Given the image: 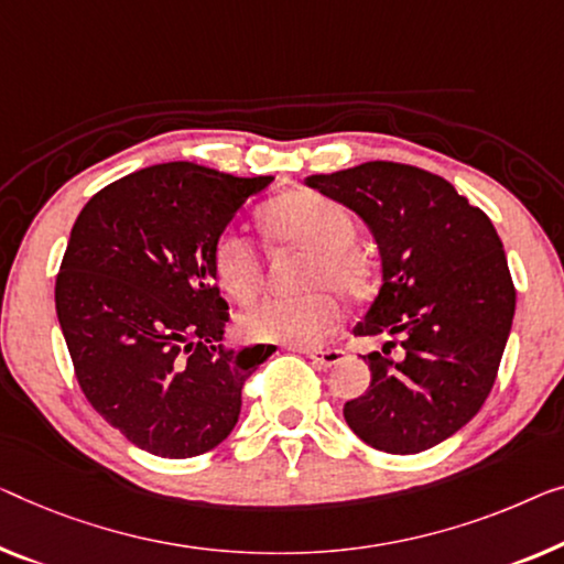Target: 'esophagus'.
<instances>
[{
  "label": "esophagus",
  "instance_id": "obj_1",
  "mask_svg": "<svg viewBox=\"0 0 564 564\" xmlns=\"http://www.w3.org/2000/svg\"><path fill=\"white\" fill-rule=\"evenodd\" d=\"M304 355L311 359V362H316V365H322V367H332V365H339L341 359H344V355H347V351H344L341 347H326V349H322V347H306Z\"/></svg>",
  "mask_w": 564,
  "mask_h": 564
}]
</instances>
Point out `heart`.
<instances>
[{"label": "heart", "mask_w": 564, "mask_h": 564, "mask_svg": "<svg viewBox=\"0 0 564 564\" xmlns=\"http://www.w3.org/2000/svg\"><path fill=\"white\" fill-rule=\"evenodd\" d=\"M258 217L273 246L311 250L306 285H332L347 299H362L369 291L372 258L355 242V217L339 202L293 189L265 202ZM213 271L235 301L248 304L263 283V258L248 235L228 230L213 246ZM339 322V299L329 289H316L304 296L260 301L240 318V332L250 341L311 347L324 341Z\"/></svg>", "instance_id": "heart-1"}]
</instances>
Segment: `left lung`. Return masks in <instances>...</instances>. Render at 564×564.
I'll use <instances>...</instances> for the list:
<instances>
[{
  "label": "left lung",
  "instance_id": "left-lung-1",
  "mask_svg": "<svg viewBox=\"0 0 564 564\" xmlns=\"http://www.w3.org/2000/svg\"><path fill=\"white\" fill-rule=\"evenodd\" d=\"M306 184L355 209L382 253L380 296L355 334L392 339L365 357L372 382L344 420L377 451L433 448L497 382L517 306L499 235L448 180L413 164L365 162Z\"/></svg>",
  "mask_w": 564,
  "mask_h": 564
}]
</instances>
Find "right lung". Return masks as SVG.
I'll list each match as a JSON object with an SVG mask.
<instances>
[{"mask_svg": "<svg viewBox=\"0 0 564 564\" xmlns=\"http://www.w3.org/2000/svg\"><path fill=\"white\" fill-rule=\"evenodd\" d=\"M273 176L192 162L126 174L80 209L55 311L86 400L133 445L192 458L228 438L240 392L273 347L220 344L228 301L213 246Z\"/></svg>", "mask_w": 564, "mask_h": 564, "instance_id": "add662e5", "label": "right lung"}]
</instances>
